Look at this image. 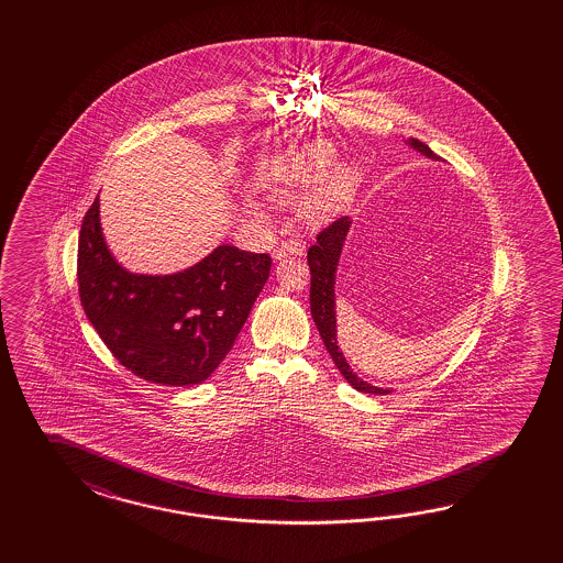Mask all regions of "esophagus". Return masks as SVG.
Instances as JSON below:
<instances>
[{"mask_svg": "<svg viewBox=\"0 0 563 563\" xmlns=\"http://www.w3.org/2000/svg\"><path fill=\"white\" fill-rule=\"evenodd\" d=\"M306 254V243H301L299 239H285L276 250H274V257L283 260L287 256H303Z\"/></svg>", "mask_w": 563, "mask_h": 563, "instance_id": "34e87169", "label": "esophagus"}]
</instances>
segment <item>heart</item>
<instances>
[{"label": "heart", "instance_id": "obj_1", "mask_svg": "<svg viewBox=\"0 0 563 563\" xmlns=\"http://www.w3.org/2000/svg\"><path fill=\"white\" fill-rule=\"evenodd\" d=\"M334 156L332 151L324 144H316L311 148H307L303 153L292 154L287 163V167L283 170V179L287 186L292 188H307L318 184L324 177L330 165H332ZM357 170L353 167H342L334 179L328 184L324 194L316 200L313 212L316 214H325L336 210L339 206L344 205L357 186Z\"/></svg>", "mask_w": 563, "mask_h": 563}]
</instances>
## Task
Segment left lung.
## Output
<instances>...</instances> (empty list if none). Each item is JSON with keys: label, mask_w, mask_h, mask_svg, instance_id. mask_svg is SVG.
<instances>
[{"label": "left lung", "mask_w": 563, "mask_h": 563, "mask_svg": "<svg viewBox=\"0 0 563 563\" xmlns=\"http://www.w3.org/2000/svg\"><path fill=\"white\" fill-rule=\"evenodd\" d=\"M410 148L417 153L426 154L427 158L438 161V154L433 153L426 142L409 137L407 140ZM351 229V217H342L339 221L328 224L324 231H320L316 245L309 247L307 252V264L311 273V287H309V306H311V316L313 322L320 330V336L324 341L325 349L339 372L344 375V379L358 390L365 394H390L388 388H377L367 382H363L349 365V361L342 355L339 339H336V297H334V283H336V268L341 260L342 245L346 241V233Z\"/></svg>", "instance_id": "obj_1"}]
</instances>
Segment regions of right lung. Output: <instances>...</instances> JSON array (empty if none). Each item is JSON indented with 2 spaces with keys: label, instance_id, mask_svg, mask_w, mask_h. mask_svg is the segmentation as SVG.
<instances>
[{
  "label": "right lung",
  "instance_id": "add662e5",
  "mask_svg": "<svg viewBox=\"0 0 563 563\" xmlns=\"http://www.w3.org/2000/svg\"><path fill=\"white\" fill-rule=\"evenodd\" d=\"M271 264L268 254L219 245L184 273H128L104 243L97 196L78 239V290L86 318L125 369L161 386H194L231 351Z\"/></svg>",
  "mask_w": 563,
  "mask_h": 563
}]
</instances>
